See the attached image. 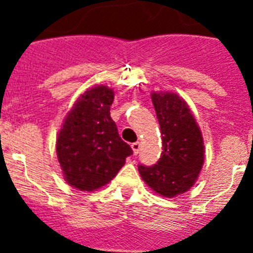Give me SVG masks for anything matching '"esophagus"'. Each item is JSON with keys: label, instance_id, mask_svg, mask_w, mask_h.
Returning <instances> with one entry per match:
<instances>
[{"label": "esophagus", "instance_id": "obj_1", "mask_svg": "<svg viewBox=\"0 0 253 253\" xmlns=\"http://www.w3.org/2000/svg\"><path fill=\"white\" fill-rule=\"evenodd\" d=\"M131 149H133V153L137 156L139 153V149H140V143L139 142H134L131 143Z\"/></svg>", "mask_w": 253, "mask_h": 253}]
</instances>
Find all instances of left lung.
Segmentation results:
<instances>
[{
  "instance_id": "obj_1",
  "label": "left lung",
  "mask_w": 253,
  "mask_h": 253,
  "mask_svg": "<svg viewBox=\"0 0 253 253\" xmlns=\"http://www.w3.org/2000/svg\"><path fill=\"white\" fill-rule=\"evenodd\" d=\"M152 102L160 123L163 152L157 165H139L138 169L152 190L173 198L195 184L204 163V142L195 118L180 96L153 92Z\"/></svg>"
}]
</instances>
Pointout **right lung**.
Segmentation results:
<instances>
[{"instance_id":"1","label":"right lung","mask_w":253,"mask_h":253,"mask_svg":"<svg viewBox=\"0 0 253 253\" xmlns=\"http://www.w3.org/2000/svg\"><path fill=\"white\" fill-rule=\"evenodd\" d=\"M114 91L106 86L87 90L69 111L57 138V156L66 181L92 191L113 180L133 154L119 137L110 116Z\"/></svg>"}]
</instances>
